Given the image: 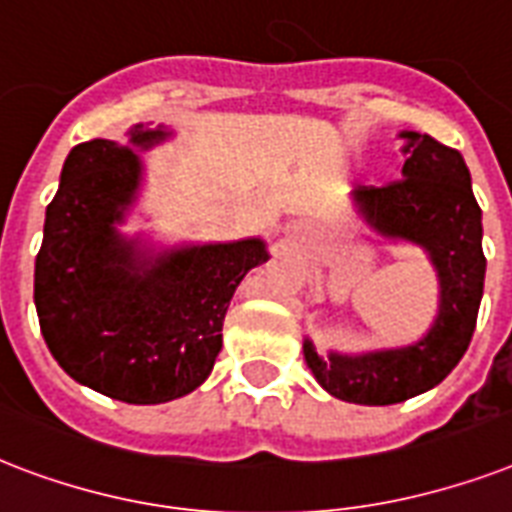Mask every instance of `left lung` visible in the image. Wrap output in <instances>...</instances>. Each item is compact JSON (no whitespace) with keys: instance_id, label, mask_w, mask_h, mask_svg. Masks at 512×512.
Listing matches in <instances>:
<instances>
[{"instance_id":"8db88e82","label":"left lung","mask_w":512,"mask_h":512,"mask_svg":"<svg viewBox=\"0 0 512 512\" xmlns=\"http://www.w3.org/2000/svg\"><path fill=\"white\" fill-rule=\"evenodd\" d=\"M400 138L406 162L398 181L358 186L352 200L376 235L414 243L430 256L441 285L433 326L408 347L363 355L323 358L310 339L304 342V360L320 387L360 406H390L441 384L467 352L483 296L481 208L462 154L411 130Z\"/></svg>"}]
</instances>
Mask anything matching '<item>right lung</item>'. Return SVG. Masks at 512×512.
Listing matches in <instances>:
<instances>
[{
    "label": "right lung",
    "instance_id": "1",
    "mask_svg": "<svg viewBox=\"0 0 512 512\" xmlns=\"http://www.w3.org/2000/svg\"><path fill=\"white\" fill-rule=\"evenodd\" d=\"M168 136L162 125H136L128 146H74L34 264L39 328L58 366L136 406L168 403L208 379L237 285L269 259L259 237L149 253L117 232L144 176L133 146Z\"/></svg>",
    "mask_w": 512,
    "mask_h": 512
}]
</instances>
